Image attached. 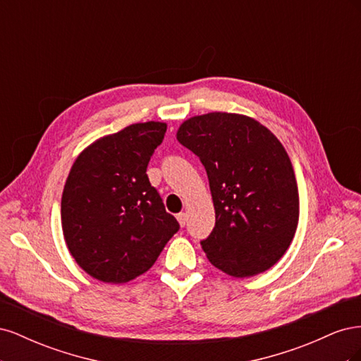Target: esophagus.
Masks as SVG:
<instances>
[{"mask_svg":"<svg viewBox=\"0 0 361 361\" xmlns=\"http://www.w3.org/2000/svg\"><path fill=\"white\" fill-rule=\"evenodd\" d=\"M176 218H178L179 224L183 227V226H185V223H187V220H188V215L185 214V212H180V214H178V215H176Z\"/></svg>","mask_w":361,"mask_h":361,"instance_id":"34e87169","label":"esophagus"}]
</instances>
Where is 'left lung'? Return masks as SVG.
<instances>
[{
  "mask_svg": "<svg viewBox=\"0 0 361 361\" xmlns=\"http://www.w3.org/2000/svg\"><path fill=\"white\" fill-rule=\"evenodd\" d=\"M176 138L209 179L215 227L200 244L211 264L236 279L274 267L300 216L297 179L277 137L248 116L215 111L185 120Z\"/></svg>",
  "mask_w": 361,
  "mask_h": 361,
  "instance_id": "obj_1",
  "label": "left lung"
}]
</instances>
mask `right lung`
<instances>
[{
  "label": "right lung",
  "mask_w": 361,
  "mask_h": 361,
  "mask_svg": "<svg viewBox=\"0 0 361 361\" xmlns=\"http://www.w3.org/2000/svg\"><path fill=\"white\" fill-rule=\"evenodd\" d=\"M167 125L134 123L75 159L61 195L64 241L87 274L126 283L145 274L179 231L146 174Z\"/></svg>",
  "instance_id": "obj_1"
}]
</instances>
